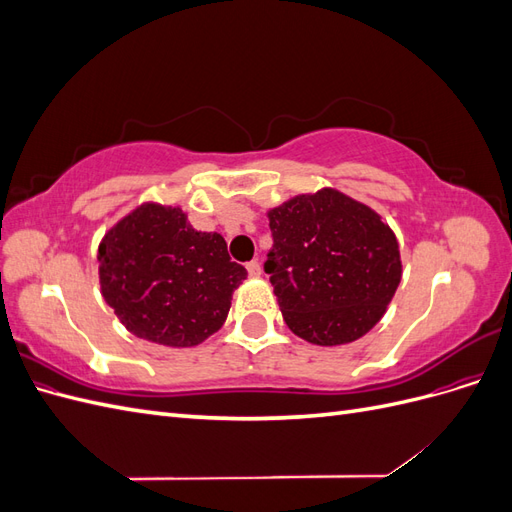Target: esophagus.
<instances>
[{
    "mask_svg": "<svg viewBox=\"0 0 512 512\" xmlns=\"http://www.w3.org/2000/svg\"><path fill=\"white\" fill-rule=\"evenodd\" d=\"M247 273H250L252 277H258V275L262 273V267H260V262H258V260H252V262H247Z\"/></svg>",
    "mask_w": 512,
    "mask_h": 512,
    "instance_id": "obj_1",
    "label": "esophagus"
}]
</instances>
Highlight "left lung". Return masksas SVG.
I'll return each instance as SVG.
<instances>
[{
    "label": "left lung",
    "mask_w": 512,
    "mask_h": 512,
    "mask_svg": "<svg viewBox=\"0 0 512 512\" xmlns=\"http://www.w3.org/2000/svg\"><path fill=\"white\" fill-rule=\"evenodd\" d=\"M269 228L265 273L294 335L339 346L376 327L401 280L397 239L376 211L320 190L271 209Z\"/></svg>",
    "instance_id": "obj_1"
}]
</instances>
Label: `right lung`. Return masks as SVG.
<instances>
[{"label":"right lung","mask_w":512,"mask_h":512,"mask_svg":"<svg viewBox=\"0 0 512 512\" xmlns=\"http://www.w3.org/2000/svg\"><path fill=\"white\" fill-rule=\"evenodd\" d=\"M98 260L102 297L126 329L173 348L218 331L247 277L224 237L194 230L179 207H138L106 232Z\"/></svg>","instance_id":"1"}]
</instances>
